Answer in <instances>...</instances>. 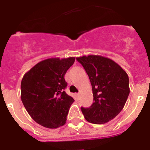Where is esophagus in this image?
I'll return each mask as SVG.
<instances>
[{
    "label": "esophagus",
    "mask_w": 150,
    "mask_h": 150,
    "mask_svg": "<svg viewBox=\"0 0 150 150\" xmlns=\"http://www.w3.org/2000/svg\"><path fill=\"white\" fill-rule=\"evenodd\" d=\"M76 96L77 97V98H79V93H77V94H76Z\"/></svg>",
    "instance_id": "obj_1"
}]
</instances>
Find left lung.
Wrapping results in <instances>:
<instances>
[{
    "label": "left lung",
    "instance_id": "obj_1",
    "mask_svg": "<svg viewBox=\"0 0 150 150\" xmlns=\"http://www.w3.org/2000/svg\"><path fill=\"white\" fill-rule=\"evenodd\" d=\"M86 71L92 86L94 102L81 107L85 119L93 124H104L122 111L130 93L127 73L114 61L89 55L76 58Z\"/></svg>",
    "mask_w": 150,
    "mask_h": 150
}]
</instances>
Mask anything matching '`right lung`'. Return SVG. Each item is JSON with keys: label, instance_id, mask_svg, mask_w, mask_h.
<instances>
[{"label": "right lung", "instance_id": "right-lung-1", "mask_svg": "<svg viewBox=\"0 0 150 150\" xmlns=\"http://www.w3.org/2000/svg\"><path fill=\"white\" fill-rule=\"evenodd\" d=\"M75 57L41 61L25 74L21 82V99L33 120L48 128L66 123L69 109L74 100L66 94V72Z\"/></svg>", "mask_w": 150, "mask_h": 150}]
</instances>
